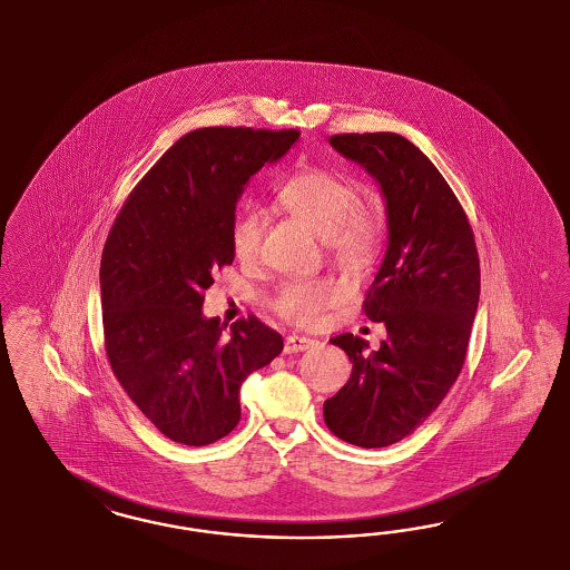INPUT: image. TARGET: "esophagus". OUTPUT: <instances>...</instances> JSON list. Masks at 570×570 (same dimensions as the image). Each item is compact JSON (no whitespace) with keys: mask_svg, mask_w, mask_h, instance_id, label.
<instances>
[{"mask_svg":"<svg viewBox=\"0 0 570 570\" xmlns=\"http://www.w3.org/2000/svg\"><path fill=\"white\" fill-rule=\"evenodd\" d=\"M317 345V341H313V338H307V336H288L286 338V343H284V353H301V351H307V348H313V346Z\"/></svg>","mask_w":570,"mask_h":570,"instance_id":"34e87169","label":"esophagus"}]
</instances>
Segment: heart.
Returning <instances> with one entry per match:
<instances>
[{
    "label": "heart",
    "mask_w": 570,
    "mask_h": 570,
    "mask_svg": "<svg viewBox=\"0 0 570 570\" xmlns=\"http://www.w3.org/2000/svg\"><path fill=\"white\" fill-rule=\"evenodd\" d=\"M279 205L326 238L334 259L360 269L376 257L382 242V219L372 207L360 203L353 179L324 167H305L293 173L279 188ZM265 222L257 208L238 213L229 229L232 253L242 263L259 259ZM343 288L332 277L284 282L269 307L296 326H315L324 311L338 303Z\"/></svg>",
    "instance_id": "heart-1"
}]
</instances>
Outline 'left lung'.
Returning a JSON list of instances; mask_svg holds the SVG:
<instances>
[{"label": "left lung", "mask_w": 570, "mask_h": 570, "mask_svg": "<svg viewBox=\"0 0 570 570\" xmlns=\"http://www.w3.org/2000/svg\"><path fill=\"white\" fill-rule=\"evenodd\" d=\"M330 144L360 163L386 198L389 248L363 301L386 341L332 338L353 362L324 403L330 431L357 448H389L439 407L460 376L479 307L481 265L472 227L445 177L399 134H338Z\"/></svg>", "instance_id": "left-lung-1"}]
</instances>
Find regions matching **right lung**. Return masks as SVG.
<instances>
[{
    "mask_svg": "<svg viewBox=\"0 0 570 570\" xmlns=\"http://www.w3.org/2000/svg\"><path fill=\"white\" fill-rule=\"evenodd\" d=\"M296 129L205 127L177 139L127 196L100 263L104 348L125 393L181 445L236 429L240 386L284 348L255 315H203L213 276L232 265L229 229L246 181L291 150Z\"/></svg>",
    "mask_w": 570,
    "mask_h": 570,
    "instance_id": "1",
    "label": "right lung"
}]
</instances>
